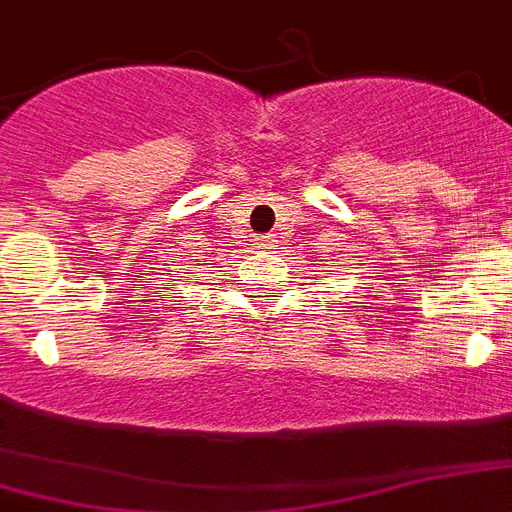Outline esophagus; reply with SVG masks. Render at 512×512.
I'll list each match as a JSON object with an SVG mask.
<instances>
[{
  "instance_id": "1",
  "label": "esophagus",
  "mask_w": 512,
  "mask_h": 512,
  "mask_svg": "<svg viewBox=\"0 0 512 512\" xmlns=\"http://www.w3.org/2000/svg\"><path fill=\"white\" fill-rule=\"evenodd\" d=\"M256 248H272V235H256Z\"/></svg>"
}]
</instances>
